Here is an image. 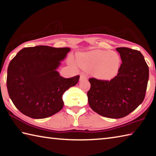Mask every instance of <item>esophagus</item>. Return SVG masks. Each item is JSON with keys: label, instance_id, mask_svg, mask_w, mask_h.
I'll return each instance as SVG.
<instances>
[{"label": "esophagus", "instance_id": "obj_1", "mask_svg": "<svg viewBox=\"0 0 156 156\" xmlns=\"http://www.w3.org/2000/svg\"><path fill=\"white\" fill-rule=\"evenodd\" d=\"M86 79H87V76H86L85 74H84V73H82V74H80V81L86 80Z\"/></svg>", "mask_w": 156, "mask_h": 156}]
</instances>
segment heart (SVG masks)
<instances>
[{
  "label": "heart",
  "instance_id": "1",
  "mask_svg": "<svg viewBox=\"0 0 156 156\" xmlns=\"http://www.w3.org/2000/svg\"><path fill=\"white\" fill-rule=\"evenodd\" d=\"M80 66L83 69L93 70L98 78L110 80L117 76L121 66V57L110 50H95L78 56Z\"/></svg>",
  "mask_w": 156,
  "mask_h": 156
}]
</instances>
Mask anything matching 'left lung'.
<instances>
[{
	"label": "left lung",
	"instance_id": "1",
	"mask_svg": "<svg viewBox=\"0 0 156 156\" xmlns=\"http://www.w3.org/2000/svg\"><path fill=\"white\" fill-rule=\"evenodd\" d=\"M121 63L117 75L110 80L90 78L87 92L89 104L103 117L120 119L143 102L149 80V67L140 51L117 48Z\"/></svg>",
	"mask_w": 156,
	"mask_h": 156
}]
</instances>
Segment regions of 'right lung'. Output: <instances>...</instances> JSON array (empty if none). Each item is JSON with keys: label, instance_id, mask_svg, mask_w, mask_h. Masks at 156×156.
<instances>
[{"label": "right lung", "instance_id": "1", "mask_svg": "<svg viewBox=\"0 0 156 156\" xmlns=\"http://www.w3.org/2000/svg\"><path fill=\"white\" fill-rule=\"evenodd\" d=\"M70 49L37 46L24 48L10 61L7 87L15 106L33 119H44L63 108L62 96L80 76L65 78L56 69Z\"/></svg>", "mask_w": 156, "mask_h": 156}]
</instances>
